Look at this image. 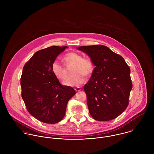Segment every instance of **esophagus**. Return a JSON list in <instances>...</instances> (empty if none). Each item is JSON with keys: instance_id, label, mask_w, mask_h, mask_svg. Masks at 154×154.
I'll use <instances>...</instances> for the list:
<instances>
[{"instance_id": "34e87169", "label": "esophagus", "mask_w": 154, "mask_h": 154, "mask_svg": "<svg viewBox=\"0 0 154 154\" xmlns=\"http://www.w3.org/2000/svg\"><path fill=\"white\" fill-rule=\"evenodd\" d=\"M75 90L76 92H79V91L81 90V89L79 88V87H76V88H75Z\"/></svg>"}]
</instances>
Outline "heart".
<instances>
[{
  "label": "heart",
  "mask_w": 154,
  "mask_h": 154,
  "mask_svg": "<svg viewBox=\"0 0 154 154\" xmlns=\"http://www.w3.org/2000/svg\"><path fill=\"white\" fill-rule=\"evenodd\" d=\"M63 60L66 63H75L73 70V75L69 76L64 80L63 84L67 87H78L85 80L84 75H90L93 71V65L91 61L87 58H82L77 53L70 52L63 57ZM51 70L55 76L60 80L65 78L67 72L66 69L57 60H54L51 65Z\"/></svg>",
  "instance_id": "heart-1"
}]
</instances>
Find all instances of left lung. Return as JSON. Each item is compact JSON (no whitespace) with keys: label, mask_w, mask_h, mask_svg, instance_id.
Segmentation results:
<instances>
[{"label":"left lung","mask_w":154,"mask_h":154,"mask_svg":"<svg viewBox=\"0 0 154 154\" xmlns=\"http://www.w3.org/2000/svg\"><path fill=\"white\" fill-rule=\"evenodd\" d=\"M77 49L86 53L95 66L84 86L91 116L98 121L117 117L129 104L132 89L130 67L107 46H80Z\"/></svg>","instance_id":"8db88e82"}]
</instances>
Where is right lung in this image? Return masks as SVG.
Here are the masks:
<instances>
[{
	"mask_svg": "<svg viewBox=\"0 0 154 154\" xmlns=\"http://www.w3.org/2000/svg\"><path fill=\"white\" fill-rule=\"evenodd\" d=\"M67 47L53 45L39 50L23 67L22 99L30 114L45 123L61 121L69 100L76 94L73 88L62 85L51 70L53 62Z\"/></svg>",
	"mask_w": 154,
	"mask_h": 154,
	"instance_id": "obj_1",
	"label": "right lung"
}]
</instances>
